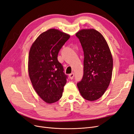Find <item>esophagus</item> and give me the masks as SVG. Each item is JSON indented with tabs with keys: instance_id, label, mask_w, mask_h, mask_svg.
I'll list each match as a JSON object with an SVG mask.
<instances>
[{
	"instance_id": "1",
	"label": "esophagus",
	"mask_w": 134,
	"mask_h": 134,
	"mask_svg": "<svg viewBox=\"0 0 134 134\" xmlns=\"http://www.w3.org/2000/svg\"><path fill=\"white\" fill-rule=\"evenodd\" d=\"M69 76L70 79H73V78H74V74L73 73V72H72V73L70 74L69 75Z\"/></svg>"
}]
</instances>
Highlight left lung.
<instances>
[{
  "label": "left lung",
  "instance_id": "8db88e82",
  "mask_svg": "<svg viewBox=\"0 0 134 134\" xmlns=\"http://www.w3.org/2000/svg\"><path fill=\"white\" fill-rule=\"evenodd\" d=\"M84 51V73L77 83L84 99L94 101L102 96L110 83L113 59L103 36L94 29H84L76 34Z\"/></svg>",
  "mask_w": 134,
  "mask_h": 134
}]
</instances>
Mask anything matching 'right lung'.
Listing matches in <instances>:
<instances>
[{
    "label": "right lung",
    "mask_w": 134,
    "mask_h": 134,
    "mask_svg": "<svg viewBox=\"0 0 134 134\" xmlns=\"http://www.w3.org/2000/svg\"><path fill=\"white\" fill-rule=\"evenodd\" d=\"M70 35L56 29L43 32L31 47L28 73L37 94L47 103L57 102L62 97L68 76L59 62L60 50Z\"/></svg>",
    "instance_id": "obj_1"
}]
</instances>
